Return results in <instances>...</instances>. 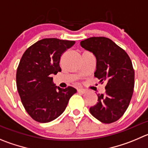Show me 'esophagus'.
<instances>
[{"label":"esophagus","mask_w":148,"mask_h":148,"mask_svg":"<svg viewBox=\"0 0 148 148\" xmlns=\"http://www.w3.org/2000/svg\"><path fill=\"white\" fill-rule=\"evenodd\" d=\"M77 91H78L79 93H85V92H86V90L83 89V88H79V89H77Z\"/></svg>","instance_id":"1"}]
</instances>
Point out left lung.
I'll use <instances>...</instances> for the list:
<instances>
[{
  "label": "left lung",
  "mask_w": 148,
  "mask_h": 148,
  "mask_svg": "<svg viewBox=\"0 0 148 148\" xmlns=\"http://www.w3.org/2000/svg\"><path fill=\"white\" fill-rule=\"evenodd\" d=\"M80 45L96 57L95 77L107 83L105 93L97 94V103L90 108V112L103 123L115 122L126 111L133 95L132 60L122 48L105 37H91L81 41Z\"/></svg>",
  "instance_id": "8db88e82"
}]
</instances>
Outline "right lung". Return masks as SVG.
Instances as JSON below:
<instances>
[{"label":"right lung","mask_w":148,"mask_h":148,"mask_svg":"<svg viewBox=\"0 0 148 148\" xmlns=\"http://www.w3.org/2000/svg\"><path fill=\"white\" fill-rule=\"evenodd\" d=\"M75 44L74 41L43 38L24 52L16 71V87L26 112L36 121L48 123L66 110L77 90L60 88L53 82V74L61 71L62 54Z\"/></svg>","instance_id":"right-lung-1"}]
</instances>
